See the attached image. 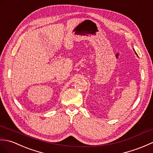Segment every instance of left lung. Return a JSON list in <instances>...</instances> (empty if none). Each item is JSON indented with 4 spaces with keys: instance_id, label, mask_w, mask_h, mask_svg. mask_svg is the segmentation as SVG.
<instances>
[{
    "instance_id": "left-lung-1",
    "label": "left lung",
    "mask_w": 153,
    "mask_h": 153,
    "mask_svg": "<svg viewBox=\"0 0 153 153\" xmlns=\"http://www.w3.org/2000/svg\"><path fill=\"white\" fill-rule=\"evenodd\" d=\"M136 54H137V53H136Z\"/></svg>"
}]
</instances>
